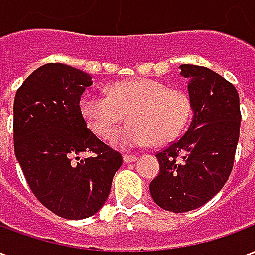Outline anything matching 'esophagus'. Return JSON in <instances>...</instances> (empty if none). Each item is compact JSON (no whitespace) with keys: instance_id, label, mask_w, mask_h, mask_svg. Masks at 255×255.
Returning a JSON list of instances; mask_svg holds the SVG:
<instances>
[{"instance_id":"34e87169","label":"esophagus","mask_w":255,"mask_h":255,"mask_svg":"<svg viewBox=\"0 0 255 255\" xmlns=\"http://www.w3.org/2000/svg\"><path fill=\"white\" fill-rule=\"evenodd\" d=\"M136 160H138V155L124 154V162H127V164H129V162H135Z\"/></svg>"}]
</instances>
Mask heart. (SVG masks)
I'll return each instance as SVG.
<instances>
[{
	"mask_svg": "<svg viewBox=\"0 0 255 255\" xmlns=\"http://www.w3.org/2000/svg\"><path fill=\"white\" fill-rule=\"evenodd\" d=\"M108 97L86 93L79 101V112L86 124L101 139H109L122 120L128 124L113 136L122 149L139 147L150 142L161 146L175 140L191 116L187 93L160 80L133 78L113 82Z\"/></svg>",
	"mask_w": 255,
	"mask_h": 255,
	"instance_id": "1",
	"label": "heart"
}]
</instances>
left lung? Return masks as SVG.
<instances>
[{"mask_svg": "<svg viewBox=\"0 0 255 255\" xmlns=\"http://www.w3.org/2000/svg\"><path fill=\"white\" fill-rule=\"evenodd\" d=\"M190 79L194 112L186 133L157 153L160 173L150 194L160 208L183 213L202 206L228 180L241 131V106L235 86L212 69L183 64Z\"/></svg>", "mask_w": 255, "mask_h": 255, "instance_id": "obj_1", "label": "left lung"}]
</instances>
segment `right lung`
I'll list each match as a JSON object with an SVG mask.
<instances>
[{
  "label": "right lung",
  "instance_id": "obj_1",
  "mask_svg": "<svg viewBox=\"0 0 255 255\" xmlns=\"http://www.w3.org/2000/svg\"><path fill=\"white\" fill-rule=\"evenodd\" d=\"M91 76L61 63L25 79L13 104L14 154L36 199L60 217L80 220L105 203L122 154L87 128L79 101ZM90 157L82 159L80 154Z\"/></svg>",
  "mask_w": 255,
  "mask_h": 255
}]
</instances>
